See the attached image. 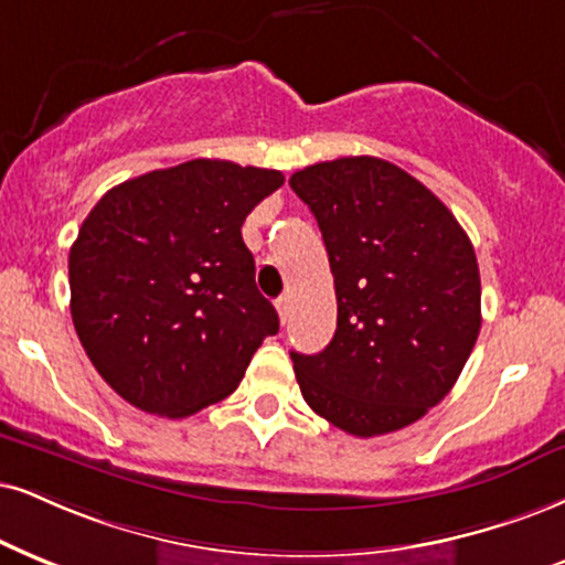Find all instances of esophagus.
Listing matches in <instances>:
<instances>
[{
  "instance_id": "34e87169",
  "label": "esophagus",
  "mask_w": 565,
  "mask_h": 565,
  "mask_svg": "<svg viewBox=\"0 0 565 565\" xmlns=\"http://www.w3.org/2000/svg\"><path fill=\"white\" fill-rule=\"evenodd\" d=\"M277 315H280V322L285 324V322H288V311H290V301H288V298H277Z\"/></svg>"
}]
</instances>
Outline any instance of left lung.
Segmentation results:
<instances>
[{
	"label": "left lung",
	"mask_w": 565,
	"mask_h": 565,
	"mask_svg": "<svg viewBox=\"0 0 565 565\" xmlns=\"http://www.w3.org/2000/svg\"><path fill=\"white\" fill-rule=\"evenodd\" d=\"M290 188L322 230L338 296L330 345L290 353L303 401L348 435L408 427L450 393L479 338L475 246L427 185L385 159L303 167Z\"/></svg>",
	"instance_id": "8db88e82"
}]
</instances>
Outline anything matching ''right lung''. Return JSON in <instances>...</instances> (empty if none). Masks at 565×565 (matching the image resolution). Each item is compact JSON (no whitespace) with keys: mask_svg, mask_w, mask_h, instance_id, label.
Wrapping results in <instances>:
<instances>
[{"mask_svg":"<svg viewBox=\"0 0 565 565\" xmlns=\"http://www.w3.org/2000/svg\"><path fill=\"white\" fill-rule=\"evenodd\" d=\"M282 172L191 159L125 180L70 248V315L104 382L146 414L183 419L241 385L280 330L241 227Z\"/></svg>","mask_w":565,"mask_h":565,"instance_id":"add662e5","label":"right lung"}]
</instances>
